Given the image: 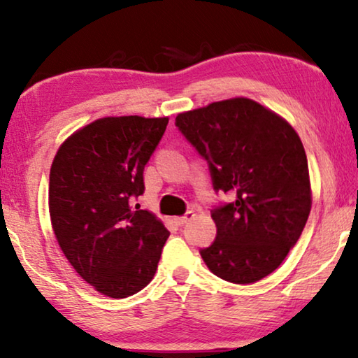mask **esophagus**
<instances>
[{"mask_svg":"<svg viewBox=\"0 0 358 358\" xmlns=\"http://www.w3.org/2000/svg\"><path fill=\"white\" fill-rule=\"evenodd\" d=\"M194 217H195L194 212H187L184 217H176L174 222H176V224H179V227H184V224H187L190 220H194Z\"/></svg>","mask_w":358,"mask_h":358,"instance_id":"obj_1","label":"esophagus"}]
</instances>
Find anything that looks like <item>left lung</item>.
<instances>
[{"mask_svg": "<svg viewBox=\"0 0 358 358\" xmlns=\"http://www.w3.org/2000/svg\"><path fill=\"white\" fill-rule=\"evenodd\" d=\"M176 125L208 161L215 190L236 195L212 212L217 238L200 251L203 262L239 285L267 277L296 244L311 210L300 136L283 117L248 97L180 112Z\"/></svg>", "mask_w": 358, "mask_h": 358, "instance_id": "8db88e82", "label": "left lung"}]
</instances>
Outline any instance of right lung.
I'll return each instance as SVG.
<instances>
[{"label": "right lung", "instance_id": "add662e5", "mask_svg": "<svg viewBox=\"0 0 358 358\" xmlns=\"http://www.w3.org/2000/svg\"><path fill=\"white\" fill-rule=\"evenodd\" d=\"M168 122L102 117L68 136L53 158V234L78 275L106 296L127 298L148 285L169 238L155 213L131 207Z\"/></svg>", "mask_w": 358, "mask_h": 358}]
</instances>
